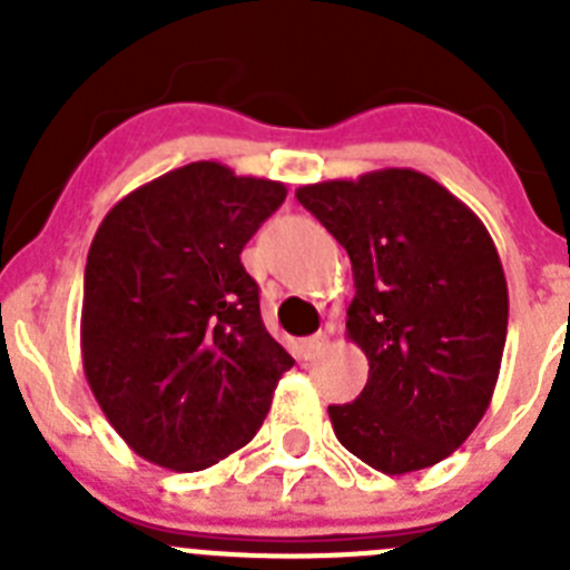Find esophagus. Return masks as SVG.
Here are the masks:
<instances>
[{"label": "esophagus", "mask_w": 570, "mask_h": 570, "mask_svg": "<svg viewBox=\"0 0 570 570\" xmlns=\"http://www.w3.org/2000/svg\"><path fill=\"white\" fill-rule=\"evenodd\" d=\"M325 345H328V334H322L320 331V334H314V336H305V340L299 342V351L305 356H314V354H320Z\"/></svg>", "instance_id": "esophagus-1"}]
</instances>
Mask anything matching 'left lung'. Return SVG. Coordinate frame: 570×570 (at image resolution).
I'll return each mask as SVG.
<instances>
[{"instance_id":"obj_1","label":"left lung","mask_w":570,"mask_h":570,"mask_svg":"<svg viewBox=\"0 0 570 570\" xmlns=\"http://www.w3.org/2000/svg\"><path fill=\"white\" fill-rule=\"evenodd\" d=\"M296 199L354 271L345 331L367 382L328 407L336 440L387 476L436 465L480 425L500 376L508 285L491 234L411 168L302 185Z\"/></svg>"}]
</instances>
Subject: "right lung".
Here are the masks:
<instances>
[{
    "label": "right lung",
    "mask_w": 570,
    "mask_h": 570,
    "mask_svg": "<svg viewBox=\"0 0 570 570\" xmlns=\"http://www.w3.org/2000/svg\"><path fill=\"white\" fill-rule=\"evenodd\" d=\"M285 185L190 163L130 190L90 242L82 365L116 434L170 471L248 445L291 354L239 254Z\"/></svg>",
    "instance_id": "right-lung-1"
}]
</instances>
